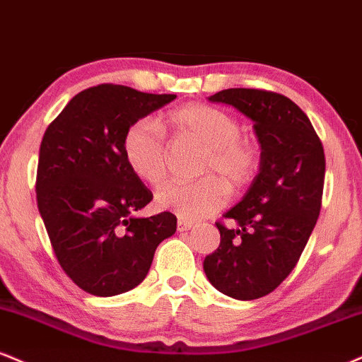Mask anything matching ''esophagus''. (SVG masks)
<instances>
[{"mask_svg": "<svg viewBox=\"0 0 362 362\" xmlns=\"http://www.w3.org/2000/svg\"><path fill=\"white\" fill-rule=\"evenodd\" d=\"M194 228V224L192 223H189V221H184V219H180L177 223V229L180 230V233H187V230H190Z\"/></svg>", "mask_w": 362, "mask_h": 362, "instance_id": "esophagus-1", "label": "esophagus"}]
</instances>
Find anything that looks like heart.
Listing matches in <instances>:
<instances>
[{"label":"heart","mask_w":362,"mask_h":362,"mask_svg":"<svg viewBox=\"0 0 362 362\" xmlns=\"http://www.w3.org/2000/svg\"><path fill=\"white\" fill-rule=\"evenodd\" d=\"M184 136L197 139L207 148L197 182L172 180L155 194L156 207L187 221H199L221 211L229 200L228 182L234 189L250 185L259 168V151L241 138V123L234 116L206 104H187L168 116ZM124 158L134 175L158 184L168 165V148L162 129L153 119H139L128 128L123 139ZM226 181L224 182L223 180Z\"/></svg>","instance_id":"obj_1"}]
</instances>
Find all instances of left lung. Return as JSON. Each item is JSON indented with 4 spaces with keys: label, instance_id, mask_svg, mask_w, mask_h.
<instances>
[{
    "label": "left lung",
    "instance_id": "obj_1",
    "mask_svg": "<svg viewBox=\"0 0 362 362\" xmlns=\"http://www.w3.org/2000/svg\"><path fill=\"white\" fill-rule=\"evenodd\" d=\"M252 121L261 145L259 172L247 192L216 223L221 245L204 259L209 281L236 300L272 293L290 275L320 214L325 155L305 112L285 95L224 89L209 98Z\"/></svg>",
    "mask_w": 362,
    "mask_h": 362
}]
</instances>
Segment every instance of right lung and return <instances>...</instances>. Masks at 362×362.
I'll return each mask as SVG.
<instances>
[{"mask_svg":"<svg viewBox=\"0 0 362 362\" xmlns=\"http://www.w3.org/2000/svg\"><path fill=\"white\" fill-rule=\"evenodd\" d=\"M175 94L101 84L82 90L43 134L37 204L60 267L79 288L112 297L145 280L177 217H134L153 194L124 158L128 128Z\"/></svg>","mask_w":362,"mask_h":362,"instance_id":"1","label":"right lung"}]
</instances>
